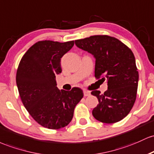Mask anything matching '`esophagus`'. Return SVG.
Wrapping results in <instances>:
<instances>
[{
	"mask_svg": "<svg viewBox=\"0 0 154 154\" xmlns=\"http://www.w3.org/2000/svg\"><path fill=\"white\" fill-rule=\"evenodd\" d=\"M90 91H87V90H84V95L85 97H87V96H89L90 95Z\"/></svg>",
	"mask_w": 154,
	"mask_h": 154,
	"instance_id": "34e87169",
	"label": "esophagus"
}]
</instances>
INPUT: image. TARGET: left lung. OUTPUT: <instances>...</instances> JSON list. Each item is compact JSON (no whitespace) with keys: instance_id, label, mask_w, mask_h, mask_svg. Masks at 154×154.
<instances>
[{"instance_id":"8db88e82","label":"left lung","mask_w":154,"mask_h":154,"mask_svg":"<svg viewBox=\"0 0 154 154\" xmlns=\"http://www.w3.org/2000/svg\"><path fill=\"white\" fill-rule=\"evenodd\" d=\"M77 47L88 51L95 58L96 79L108 82V90L91 94L99 104L92 110L93 116L105 124L122 120L132 108L138 86L137 68L134 54L128 46L109 35H93L75 40Z\"/></svg>"}]
</instances>
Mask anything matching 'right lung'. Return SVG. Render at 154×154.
Returning <instances> with one entry per match:
<instances>
[{"label":"right lung","mask_w":154,"mask_h":154,"mask_svg":"<svg viewBox=\"0 0 154 154\" xmlns=\"http://www.w3.org/2000/svg\"><path fill=\"white\" fill-rule=\"evenodd\" d=\"M73 45V41H38L26 51L17 68L16 82L22 103L34 120L46 128L59 129L68 125L84 97L80 88L60 91L57 87L61 58Z\"/></svg>","instance_id":"right-lung-1"}]
</instances>
